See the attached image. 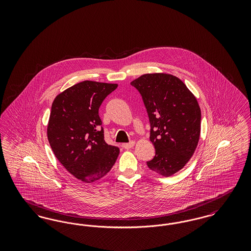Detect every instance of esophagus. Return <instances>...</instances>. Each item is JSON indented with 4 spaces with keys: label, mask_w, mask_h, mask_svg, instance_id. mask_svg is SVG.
<instances>
[{
    "label": "esophagus",
    "mask_w": 251,
    "mask_h": 251,
    "mask_svg": "<svg viewBox=\"0 0 251 251\" xmlns=\"http://www.w3.org/2000/svg\"><path fill=\"white\" fill-rule=\"evenodd\" d=\"M133 146H134V142L133 141H130L129 143L122 144V148L125 149V150H129V149L132 148Z\"/></svg>",
    "instance_id": "1"
}]
</instances>
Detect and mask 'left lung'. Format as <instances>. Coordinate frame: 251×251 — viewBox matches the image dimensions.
I'll return each instance as SVG.
<instances>
[{
  "label": "left lung",
  "instance_id": "obj_1",
  "mask_svg": "<svg viewBox=\"0 0 251 251\" xmlns=\"http://www.w3.org/2000/svg\"><path fill=\"white\" fill-rule=\"evenodd\" d=\"M131 84L142 97L155 148L147 165L171 176L190 160L200 140L201 113L197 99L179 78L166 73L144 74Z\"/></svg>",
  "mask_w": 251,
  "mask_h": 251
}]
</instances>
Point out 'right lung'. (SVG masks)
<instances>
[{
	"mask_svg": "<svg viewBox=\"0 0 251 251\" xmlns=\"http://www.w3.org/2000/svg\"><path fill=\"white\" fill-rule=\"evenodd\" d=\"M117 84L84 81L57 96L49 120V143L74 177L93 182L111 170L120 149L104 140L99 108Z\"/></svg>",
	"mask_w": 251,
	"mask_h": 251,
	"instance_id": "add662e5",
	"label": "right lung"
}]
</instances>
